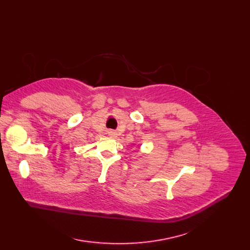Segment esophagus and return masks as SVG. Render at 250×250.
<instances>
[{
  "instance_id": "esophagus-1",
  "label": "esophagus",
  "mask_w": 250,
  "mask_h": 250,
  "mask_svg": "<svg viewBox=\"0 0 250 250\" xmlns=\"http://www.w3.org/2000/svg\"><path fill=\"white\" fill-rule=\"evenodd\" d=\"M108 134H109L111 137H117V135H118V133H117L116 131H114V130H110Z\"/></svg>"
}]
</instances>
